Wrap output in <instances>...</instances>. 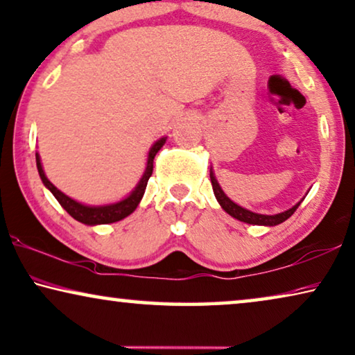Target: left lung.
Here are the masks:
<instances>
[{
    "mask_svg": "<svg viewBox=\"0 0 355 355\" xmlns=\"http://www.w3.org/2000/svg\"><path fill=\"white\" fill-rule=\"evenodd\" d=\"M210 180H211L213 193H215L219 205L223 207V210H226L230 216L239 219V221H243V223H248V224H256V226H277V224L284 223L286 219L294 215V211L300 205V202H299V204L289 208V210H286L283 213H278V215H259V213L246 210V208L240 207V205L235 204V202L230 200L227 196L223 193V189L218 184L216 178H215V175H213L211 171H210Z\"/></svg>",
    "mask_w": 355,
    "mask_h": 355,
    "instance_id": "left-lung-1",
    "label": "left lung"
}]
</instances>
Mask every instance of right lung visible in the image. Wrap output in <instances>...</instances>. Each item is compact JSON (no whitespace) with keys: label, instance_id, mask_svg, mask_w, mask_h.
<instances>
[{"label":"right lung","instance_id":"1","mask_svg":"<svg viewBox=\"0 0 355 355\" xmlns=\"http://www.w3.org/2000/svg\"><path fill=\"white\" fill-rule=\"evenodd\" d=\"M164 144H166V137H162V139L157 140V142L153 145V147L150 148L148 161H147V168H145L144 177L140 178V182H139V184L136 187V189H134L132 193L129 194L126 199L116 202V204L103 205V207H88V205L78 204V202H76L74 199L67 198L66 194L61 193L60 189H56L53 184L50 183V180L46 177V173H44V171H42L39 155L36 153L37 172H39V177H41V180H42V183L46 184V187L50 191H52V194L55 196V199L60 202V205L63 207L64 210L69 213L72 218L77 219L78 223L88 224V226H94V224L116 223V221H120V219L126 218L128 215H131V213L137 208L140 199L144 198L145 188H147V183H148L150 177H151V173H153V159H155V156H156V153L161 150V147Z\"/></svg>","mask_w":355,"mask_h":355}]
</instances>
